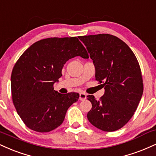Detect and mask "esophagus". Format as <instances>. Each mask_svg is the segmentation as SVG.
<instances>
[{
    "mask_svg": "<svg viewBox=\"0 0 156 156\" xmlns=\"http://www.w3.org/2000/svg\"><path fill=\"white\" fill-rule=\"evenodd\" d=\"M86 99V94L85 93L83 92H81L79 94V99L80 101H83V100H85V99Z\"/></svg>",
    "mask_w": 156,
    "mask_h": 156,
    "instance_id": "34e87169",
    "label": "esophagus"
}]
</instances>
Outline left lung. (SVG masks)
Listing matches in <instances>:
<instances>
[{"label":"left lung","instance_id":"obj_1","mask_svg":"<svg viewBox=\"0 0 156 156\" xmlns=\"http://www.w3.org/2000/svg\"><path fill=\"white\" fill-rule=\"evenodd\" d=\"M93 60L96 80L102 83L104 95L97 100L88 95L92 108L90 123L105 132L122 128L136 111L143 93L141 70L128 45L110 34L79 36Z\"/></svg>","mask_w":156,"mask_h":156}]
</instances>
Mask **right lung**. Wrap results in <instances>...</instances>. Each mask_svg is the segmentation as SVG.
<instances>
[{
	"mask_svg": "<svg viewBox=\"0 0 156 156\" xmlns=\"http://www.w3.org/2000/svg\"><path fill=\"white\" fill-rule=\"evenodd\" d=\"M78 56L89 58L76 37H49L31 45L17 60L11 77L12 99L28 128L48 132L62 123L79 94H60L53 86L62 76L66 62Z\"/></svg>",
	"mask_w": 156,
	"mask_h": 156,
	"instance_id": "1",
	"label": "right lung"
}]
</instances>
